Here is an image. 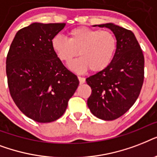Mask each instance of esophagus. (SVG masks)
I'll use <instances>...</instances> for the list:
<instances>
[{
    "label": "esophagus",
    "mask_w": 157,
    "mask_h": 157,
    "mask_svg": "<svg viewBox=\"0 0 157 157\" xmlns=\"http://www.w3.org/2000/svg\"><path fill=\"white\" fill-rule=\"evenodd\" d=\"M78 80L80 81V84H84L86 82V79L84 77H81V76H78Z\"/></svg>",
    "instance_id": "1"
}]
</instances>
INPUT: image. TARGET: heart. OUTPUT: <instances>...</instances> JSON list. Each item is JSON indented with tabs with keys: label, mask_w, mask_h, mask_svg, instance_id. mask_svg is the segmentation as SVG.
<instances>
[{
	"label": "heart",
	"mask_w": 157,
	"mask_h": 157,
	"mask_svg": "<svg viewBox=\"0 0 157 157\" xmlns=\"http://www.w3.org/2000/svg\"><path fill=\"white\" fill-rule=\"evenodd\" d=\"M51 47L62 62L70 64L77 55L81 58L70 65L72 71L83 73L91 70L100 72L113 61L117 50V40L111 31L79 27L68 33V39L54 36Z\"/></svg>",
	"instance_id": "obj_1"
}]
</instances>
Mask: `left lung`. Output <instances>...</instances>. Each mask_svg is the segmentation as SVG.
<instances>
[{
  "instance_id": "obj_1",
  "label": "left lung",
  "mask_w": 157,
  "mask_h": 157,
  "mask_svg": "<svg viewBox=\"0 0 157 157\" xmlns=\"http://www.w3.org/2000/svg\"><path fill=\"white\" fill-rule=\"evenodd\" d=\"M98 26L114 33L117 50L107 68L86 78L92 90L87 105L96 117L113 121L124 115L139 97L144 83V57L131 31L111 23Z\"/></svg>"
}]
</instances>
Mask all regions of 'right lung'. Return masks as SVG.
Segmentation results:
<instances>
[{"label":"right lung","mask_w":157,"mask_h":157,"mask_svg":"<svg viewBox=\"0 0 157 157\" xmlns=\"http://www.w3.org/2000/svg\"><path fill=\"white\" fill-rule=\"evenodd\" d=\"M66 23H33L16 33L6 58L10 95L18 109L35 121L61 117L79 86L77 76L64 67L51 40Z\"/></svg>","instance_id":"obj_1"}]
</instances>
